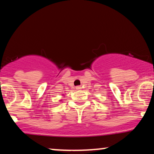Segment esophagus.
Instances as JSON below:
<instances>
[{
	"mask_svg": "<svg viewBox=\"0 0 154 154\" xmlns=\"http://www.w3.org/2000/svg\"><path fill=\"white\" fill-rule=\"evenodd\" d=\"M75 88H76V89L77 90H81V86H76V87H75Z\"/></svg>",
	"mask_w": 154,
	"mask_h": 154,
	"instance_id": "1",
	"label": "esophagus"
}]
</instances>
